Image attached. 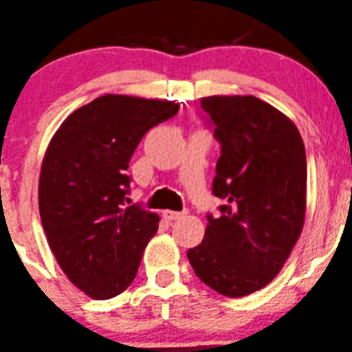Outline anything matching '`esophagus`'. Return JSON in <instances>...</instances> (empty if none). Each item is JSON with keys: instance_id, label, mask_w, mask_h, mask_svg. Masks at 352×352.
<instances>
[{"instance_id": "1", "label": "esophagus", "mask_w": 352, "mask_h": 352, "mask_svg": "<svg viewBox=\"0 0 352 352\" xmlns=\"http://www.w3.org/2000/svg\"><path fill=\"white\" fill-rule=\"evenodd\" d=\"M162 214H164V219L166 220H178L183 217V213H179V211H173V210H164L162 211Z\"/></svg>"}]
</instances>
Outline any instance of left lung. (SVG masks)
<instances>
[{"instance_id":"obj_1","label":"left lung","mask_w":352,"mask_h":352,"mask_svg":"<svg viewBox=\"0 0 352 352\" xmlns=\"http://www.w3.org/2000/svg\"><path fill=\"white\" fill-rule=\"evenodd\" d=\"M201 107L222 144L213 194L226 204L186 256L208 287L241 298L278 275L303 231L305 144L284 113L256 96H206Z\"/></svg>"}]
</instances>
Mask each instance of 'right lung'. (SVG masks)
Segmentation results:
<instances>
[{"instance_id":"1","label":"right lung","mask_w":352,"mask_h":352,"mask_svg":"<svg viewBox=\"0 0 352 352\" xmlns=\"http://www.w3.org/2000/svg\"><path fill=\"white\" fill-rule=\"evenodd\" d=\"M179 104L104 95L76 109L43 155L38 208L56 261L72 284L93 300L125 291L160 217L126 206L129 162L151 126Z\"/></svg>"}]
</instances>
